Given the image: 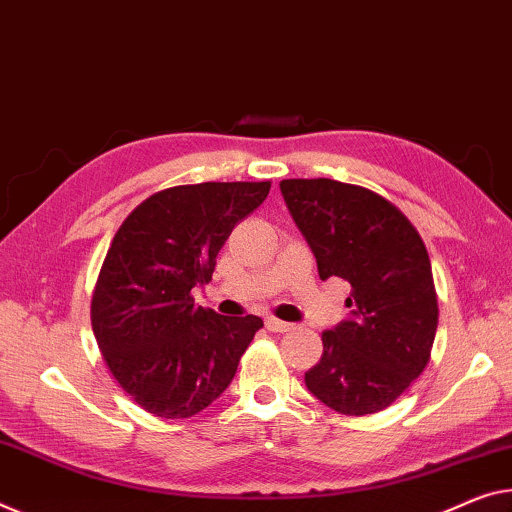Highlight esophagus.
Returning a JSON list of instances; mask_svg holds the SVG:
<instances>
[{
  "instance_id": "esophagus-1",
  "label": "esophagus",
  "mask_w": 512,
  "mask_h": 512,
  "mask_svg": "<svg viewBox=\"0 0 512 512\" xmlns=\"http://www.w3.org/2000/svg\"><path fill=\"white\" fill-rule=\"evenodd\" d=\"M265 327L270 329V332H279V334H283V332H290V329H295L293 322H283V320L274 318V316L265 318Z\"/></svg>"
}]
</instances>
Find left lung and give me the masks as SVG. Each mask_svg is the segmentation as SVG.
Instances as JSON below:
<instances>
[{
	"label": "left lung",
	"mask_w": 512,
	"mask_h": 512,
	"mask_svg": "<svg viewBox=\"0 0 512 512\" xmlns=\"http://www.w3.org/2000/svg\"><path fill=\"white\" fill-rule=\"evenodd\" d=\"M316 256L320 279L350 283L352 316L322 332V357L304 382L338 414L387 407L423 373L437 332V293L426 245L389 199L332 178L279 183Z\"/></svg>",
	"instance_id": "left-lung-1"
}]
</instances>
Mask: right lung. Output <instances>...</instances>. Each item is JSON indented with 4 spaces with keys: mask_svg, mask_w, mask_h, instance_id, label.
<instances>
[{
    "mask_svg": "<svg viewBox=\"0 0 512 512\" xmlns=\"http://www.w3.org/2000/svg\"><path fill=\"white\" fill-rule=\"evenodd\" d=\"M261 183H199L155 192L125 217L102 261L91 327L119 387L162 419H190L222 396L263 327L194 304L233 226L270 194Z\"/></svg>",
    "mask_w": 512,
    "mask_h": 512,
    "instance_id": "right-lung-1",
    "label": "right lung"
}]
</instances>
